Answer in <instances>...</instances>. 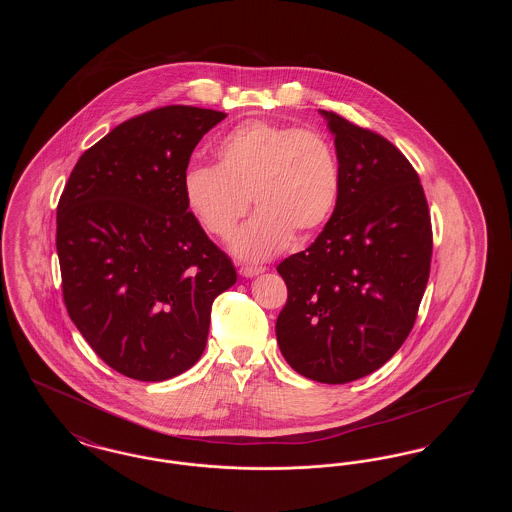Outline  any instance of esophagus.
Wrapping results in <instances>:
<instances>
[{"mask_svg": "<svg viewBox=\"0 0 512 512\" xmlns=\"http://www.w3.org/2000/svg\"><path fill=\"white\" fill-rule=\"evenodd\" d=\"M265 272V267H242L240 268V274L244 278H253V276H259Z\"/></svg>", "mask_w": 512, "mask_h": 512, "instance_id": "obj_1", "label": "esophagus"}]
</instances>
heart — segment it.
<instances>
[{
  "mask_svg": "<svg viewBox=\"0 0 512 512\" xmlns=\"http://www.w3.org/2000/svg\"><path fill=\"white\" fill-rule=\"evenodd\" d=\"M215 167H192L182 194L197 222L230 240L249 209L259 211L240 230L232 249L245 261H263L305 238L330 219L340 195V165L318 132L290 124L245 121L213 147Z\"/></svg>",
  "mask_w": 512,
  "mask_h": 512,
  "instance_id": "1",
  "label": "heart"
}]
</instances>
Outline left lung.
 <instances>
[{"label": "left lung", "instance_id": "1", "mask_svg": "<svg viewBox=\"0 0 512 512\" xmlns=\"http://www.w3.org/2000/svg\"><path fill=\"white\" fill-rule=\"evenodd\" d=\"M340 195L317 240L278 265L288 301L276 340L288 365L347 384L407 340L428 284L432 226L420 178L386 138L332 111Z\"/></svg>", "mask_w": 512, "mask_h": 512}]
</instances>
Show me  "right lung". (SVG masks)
Here are the masks:
<instances>
[{
    "mask_svg": "<svg viewBox=\"0 0 512 512\" xmlns=\"http://www.w3.org/2000/svg\"><path fill=\"white\" fill-rule=\"evenodd\" d=\"M226 115L169 105L113 128L82 153L57 207L69 317L113 370L174 378L203 355L211 305L236 284L232 261L188 211L182 180Z\"/></svg>",
    "mask_w": 512,
    "mask_h": 512,
    "instance_id": "1",
    "label": "right lung"
}]
</instances>
